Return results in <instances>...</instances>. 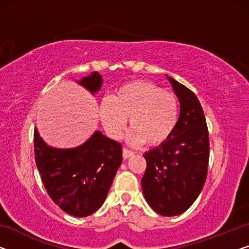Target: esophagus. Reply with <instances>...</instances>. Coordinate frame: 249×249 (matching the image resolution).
Listing matches in <instances>:
<instances>
[{"instance_id":"1","label":"esophagus","mask_w":249,"mask_h":249,"mask_svg":"<svg viewBox=\"0 0 249 249\" xmlns=\"http://www.w3.org/2000/svg\"><path fill=\"white\" fill-rule=\"evenodd\" d=\"M133 155H134V153H133L132 151L127 150V148H123V158H124V160H126V159L133 157Z\"/></svg>"}]
</instances>
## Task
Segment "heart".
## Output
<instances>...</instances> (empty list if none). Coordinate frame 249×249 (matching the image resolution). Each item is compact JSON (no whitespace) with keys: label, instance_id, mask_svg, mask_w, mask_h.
Listing matches in <instances>:
<instances>
[{"label":"heart","instance_id":"heart-1","mask_svg":"<svg viewBox=\"0 0 249 249\" xmlns=\"http://www.w3.org/2000/svg\"><path fill=\"white\" fill-rule=\"evenodd\" d=\"M98 113L112 139H121L128 118L132 128L128 140L133 144L160 146L176 131L179 102L172 92L163 91L157 85L135 80L118 87L110 98L102 99Z\"/></svg>","mask_w":249,"mask_h":249}]
</instances>
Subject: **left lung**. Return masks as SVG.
I'll list each match as a JSON object with an SVG mask.
<instances>
[{
    "instance_id": "left-lung-1",
    "label": "left lung",
    "mask_w": 249,
    "mask_h": 249,
    "mask_svg": "<svg viewBox=\"0 0 249 249\" xmlns=\"http://www.w3.org/2000/svg\"><path fill=\"white\" fill-rule=\"evenodd\" d=\"M180 103L172 136L145 152L143 196L161 216H178L189 209L201 192L209 162V134L201 104L190 89L168 77Z\"/></svg>"
}]
</instances>
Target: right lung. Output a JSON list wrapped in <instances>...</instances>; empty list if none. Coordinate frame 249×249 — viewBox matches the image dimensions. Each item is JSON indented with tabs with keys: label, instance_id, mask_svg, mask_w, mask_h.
<instances>
[{
	"label": "right lung",
	"instance_id": "obj_1",
	"mask_svg": "<svg viewBox=\"0 0 249 249\" xmlns=\"http://www.w3.org/2000/svg\"><path fill=\"white\" fill-rule=\"evenodd\" d=\"M91 95L97 94L103 77L97 71L76 80ZM35 157L48 195L61 210L73 217L96 213L106 200L122 164V145L101 131L72 148L53 147L35 128Z\"/></svg>",
	"mask_w": 249,
	"mask_h": 249
}]
</instances>
